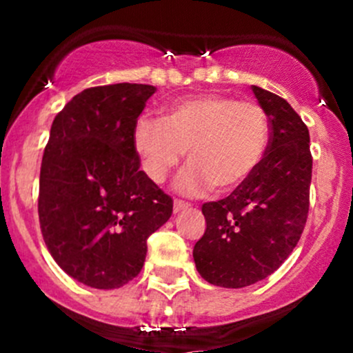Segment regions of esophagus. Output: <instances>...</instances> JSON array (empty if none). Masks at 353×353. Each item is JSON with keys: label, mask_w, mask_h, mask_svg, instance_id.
<instances>
[{"label": "esophagus", "mask_w": 353, "mask_h": 353, "mask_svg": "<svg viewBox=\"0 0 353 353\" xmlns=\"http://www.w3.org/2000/svg\"><path fill=\"white\" fill-rule=\"evenodd\" d=\"M188 208H190V205H188V203L179 201V199H176V201H174V213H179V212H183V210H188Z\"/></svg>", "instance_id": "esophagus-1"}]
</instances>
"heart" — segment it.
Wrapping results in <instances>:
<instances>
[{
	"label": "heart",
	"mask_w": 353,
	"mask_h": 353,
	"mask_svg": "<svg viewBox=\"0 0 353 353\" xmlns=\"http://www.w3.org/2000/svg\"><path fill=\"white\" fill-rule=\"evenodd\" d=\"M131 141L148 179L162 184L188 152L191 163L177 190L188 196L241 188L258 170L270 145L265 109L225 94H199L172 102L163 119L141 116Z\"/></svg>",
	"instance_id": "heart-1"
}]
</instances>
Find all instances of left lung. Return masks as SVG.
Listing matches in <instances>:
<instances>
[{"mask_svg":"<svg viewBox=\"0 0 353 353\" xmlns=\"http://www.w3.org/2000/svg\"><path fill=\"white\" fill-rule=\"evenodd\" d=\"M252 92L268 116V150L243 186L201 206L206 230L193 249L198 273L216 287L243 288L272 275L294 251L307 220V126L285 99L256 85Z\"/></svg>","mask_w":353,"mask_h":353,"instance_id":"1","label":"left lung"}]
</instances>
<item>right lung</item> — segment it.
Listing matches in <instances>:
<instances>
[{"label":"right lung","mask_w":353,"mask_h":353,"mask_svg":"<svg viewBox=\"0 0 353 353\" xmlns=\"http://www.w3.org/2000/svg\"><path fill=\"white\" fill-rule=\"evenodd\" d=\"M157 88L92 87L54 117L39 183V222L54 261L83 285L119 288L141 272L172 198L140 170L134 121Z\"/></svg>","instance_id":"1"}]
</instances>
